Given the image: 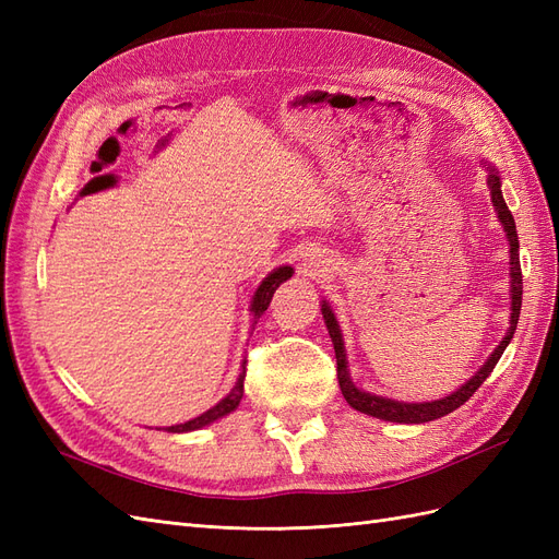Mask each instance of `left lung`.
<instances>
[{
    "label": "left lung",
    "instance_id": "8db88e82",
    "mask_svg": "<svg viewBox=\"0 0 559 559\" xmlns=\"http://www.w3.org/2000/svg\"><path fill=\"white\" fill-rule=\"evenodd\" d=\"M483 167L487 170V186H489V195H492V205L497 212V218L503 226L506 233V240H509V263H511V317H509V331L501 337V343L495 347V352L489 354L487 361L476 370V376H471L456 392L443 396V399H436V401H421V403H405V401H394V399H386V396H378V394H370L359 389L357 384L352 382L349 376V368H347V352H345V341H343V331L341 324H337L335 312L329 306L326 300H321V314H324V324L329 329L331 335V343L335 349V361H337V382H341V392L345 396V401L352 405L354 411H359L364 415L370 417H378L384 421H399V425H421V421H431L438 417H445L452 411L460 408L464 405L473 392L489 378L492 373L495 366L499 364L503 349L509 347L511 337L515 333L518 326V317H520V308H522V270H520V242H518V230H515V218L506 205L503 193H501V177L497 173L495 165H489L483 160Z\"/></svg>",
    "mask_w": 559,
    "mask_h": 559
}]
</instances>
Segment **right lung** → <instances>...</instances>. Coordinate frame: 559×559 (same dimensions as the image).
Returning a JSON list of instances; mask_svg holds the SVG:
<instances>
[{
	"label": "right lung",
	"mask_w": 559,
	"mask_h": 559,
	"mask_svg": "<svg viewBox=\"0 0 559 559\" xmlns=\"http://www.w3.org/2000/svg\"><path fill=\"white\" fill-rule=\"evenodd\" d=\"M292 275H294V267H292V265H280V267H275L273 273H270L267 277H263V282L257 286V292H253L251 306H249L253 324H257V321L261 319V314L267 310L270 300H273V294L277 292V286H280L282 282L289 280ZM253 324H251V326H253ZM245 366H247V361L242 359V370H240V376H238V382H235L230 392H228L222 401H218L216 405H212V408H210L207 413H202V415H198V417H193V419H189V421H183V425L165 427V431H170V433L198 431V429H202V427L212 425V421L230 415L235 408H238L240 401H242V394H245V373H247Z\"/></svg>",
	"instance_id": "1"
}]
</instances>
